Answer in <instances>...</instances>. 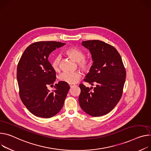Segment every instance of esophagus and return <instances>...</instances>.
<instances>
[{
	"label": "esophagus",
	"mask_w": 151,
	"mask_h": 151,
	"mask_svg": "<svg viewBox=\"0 0 151 151\" xmlns=\"http://www.w3.org/2000/svg\"><path fill=\"white\" fill-rule=\"evenodd\" d=\"M75 86V84H70V87H74Z\"/></svg>",
	"instance_id": "obj_1"
}]
</instances>
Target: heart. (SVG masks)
I'll use <instances>...</instances> for the list:
<instances>
[{"label": "heart", "instance_id": "heart-1", "mask_svg": "<svg viewBox=\"0 0 151 151\" xmlns=\"http://www.w3.org/2000/svg\"><path fill=\"white\" fill-rule=\"evenodd\" d=\"M65 54L74 61L78 62L79 67L84 71H88L91 66V61L88 58L84 57V53L81 49L76 47H70L65 51ZM61 57L58 55L55 57L51 61L53 69L58 71L60 69ZM81 73L79 71L75 72H64L59 76V79L64 83L74 84L81 78Z\"/></svg>", "mask_w": 151, "mask_h": 151}]
</instances>
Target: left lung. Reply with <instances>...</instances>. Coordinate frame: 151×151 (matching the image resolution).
I'll return each mask as SVG.
<instances>
[{"mask_svg": "<svg viewBox=\"0 0 151 151\" xmlns=\"http://www.w3.org/2000/svg\"><path fill=\"white\" fill-rule=\"evenodd\" d=\"M93 61L84 81L94 87L80 84L79 103L83 110L93 117L108 114L116 106L123 93L126 70L119 53L113 46L99 40L84 41Z\"/></svg>", "mask_w": 151, "mask_h": 151, "instance_id": "1", "label": "left lung"}]
</instances>
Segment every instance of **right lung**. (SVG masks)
Returning a JSON list of instances; mask_svg holds the SVG:
<instances>
[{
  "mask_svg": "<svg viewBox=\"0 0 151 151\" xmlns=\"http://www.w3.org/2000/svg\"><path fill=\"white\" fill-rule=\"evenodd\" d=\"M65 45L57 42H38L24 51L17 68L20 98L34 115L50 118L61 109L70 88L67 83L60 81L50 91L56 79L55 70L48 60L50 53Z\"/></svg>",
  "mask_w": 151,
  "mask_h": 151,
  "instance_id": "1",
  "label": "right lung"
}]
</instances>
